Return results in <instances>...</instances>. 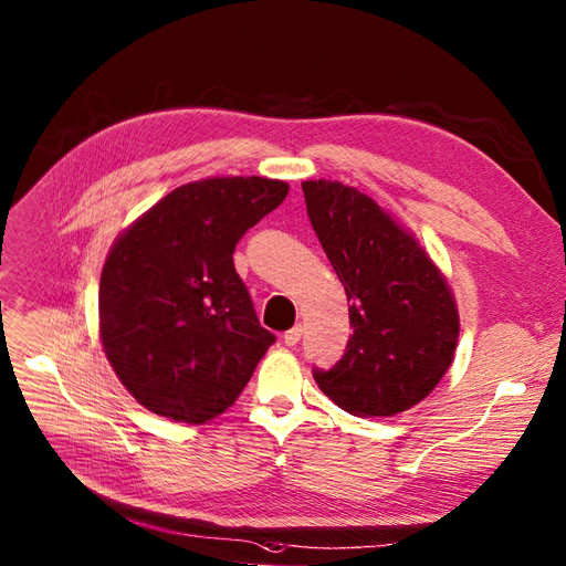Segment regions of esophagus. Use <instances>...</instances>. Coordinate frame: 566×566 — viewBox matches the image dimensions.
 Returning <instances> with one entry per match:
<instances>
[{
  "instance_id": "obj_1",
  "label": "esophagus",
  "mask_w": 566,
  "mask_h": 566,
  "mask_svg": "<svg viewBox=\"0 0 566 566\" xmlns=\"http://www.w3.org/2000/svg\"><path fill=\"white\" fill-rule=\"evenodd\" d=\"M302 336H304V328L296 324V326H292L290 331H285L283 340H285V345H287V347H294L298 340H302Z\"/></svg>"
}]
</instances>
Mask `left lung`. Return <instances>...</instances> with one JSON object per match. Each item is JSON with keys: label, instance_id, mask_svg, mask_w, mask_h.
Masks as SVG:
<instances>
[{"label": "left lung", "instance_id": "left-lung-1", "mask_svg": "<svg viewBox=\"0 0 566 566\" xmlns=\"http://www.w3.org/2000/svg\"><path fill=\"white\" fill-rule=\"evenodd\" d=\"M308 219L345 285L352 338L319 390L352 416H395L450 368L459 315L422 247L370 196L331 180L302 182Z\"/></svg>", "mask_w": 566, "mask_h": 566}]
</instances>
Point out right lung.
<instances>
[{"label":"right lung","mask_w":566,"mask_h":566,"mask_svg":"<svg viewBox=\"0 0 566 566\" xmlns=\"http://www.w3.org/2000/svg\"><path fill=\"white\" fill-rule=\"evenodd\" d=\"M287 189L258 176L189 182L114 242L99 276V336L148 411L193 424L223 413L276 343L232 253Z\"/></svg>","instance_id":"obj_1"}]
</instances>
